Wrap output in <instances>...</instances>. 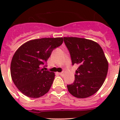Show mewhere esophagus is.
Segmentation results:
<instances>
[{"mask_svg":"<svg viewBox=\"0 0 120 120\" xmlns=\"http://www.w3.org/2000/svg\"><path fill=\"white\" fill-rule=\"evenodd\" d=\"M58 74H59V75H61V76H63V75H64V73H63V72H61V73H58Z\"/></svg>","mask_w":120,"mask_h":120,"instance_id":"1","label":"esophagus"}]
</instances>
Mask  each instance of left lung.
Returning <instances> with one entry per match:
<instances>
[{
  "label": "left lung",
  "instance_id": "8db88e82",
  "mask_svg": "<svg viewBox=\"0 0 120 120\" xmlns=\"http://www.w3.org/2000/svg\"><path fill=\"white\" fill-rule=\"evenodd\" d=\"M64 41L72 65H79L75 81L68 85V90L77 98L90 97L101 88L107 76L108 62L103 50L98 43L85 38L64 37Z\"/></svg>",
  "mask_w": 120,
  "mask_h": 120
}]
</instances>
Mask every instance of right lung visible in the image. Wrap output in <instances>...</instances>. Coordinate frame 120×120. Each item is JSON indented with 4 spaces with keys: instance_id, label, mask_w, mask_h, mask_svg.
I'll list each match as a JSON object with an SVG mask.
<instances>
[{
    "instance_id": "right-lung-1",
    "label": "right lung",
    "mask_w": 120,
    "mask_h": 120,
    "mask_svg": "<svg viewBox=\"0 0 120 120\" xmlns=\"http://www.w3.org/2000/svg\"><path fill=\"white\" fill-rule=\"evenodd\" d=\"M63 43L62 38H43L29 41L15 52L11 75L20 91L30 98H39L49 91L55 73L41 69L52 51Z\"/></svg>"
}]
</instances>
